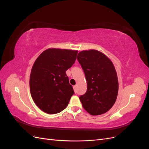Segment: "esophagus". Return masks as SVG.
I'll return each instance as SVG.
<instances>
[{
	"label": "esophagus",
	"mask_w": 149,
	"mask_h": 149,
	"mask_svg": "<svg viewBox=\"0 0 149 149\" xmlns=\"http://www.w3.org/2000/svg\"><path fill=\"white\" fill-rule=\"evenodd\" d=\"M76 86H73V89H74V91H76Z\"/></svg>",
	"instance_id": "esophagus-1"
}]
</instances>
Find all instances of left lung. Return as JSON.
<instances>
[{
    "label": "left lung",
    "mask_w": 149,
    "mask_h": 149,
    "mask_svg": "<svg viewBox=\"0 0 149 149\" xmlns=\"http://www.w3.org/2000/svg\"><path fill=\"white\" fill-rule=\"evenodd\" d=\"M77 59L84 72L87 91L79 97L84 109L92 116L106 113L113 106L119 83L111 60L96 49L80 52Z\"/></svg>",
    "instance_id": "8db88e82"
}]
</instances>
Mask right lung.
I'll return each mask as SVG.
<instances>
[{
  "label": "right lung",
  "instance_id": "add662e5",
  "mask_svg": "<svg viewBox=\"0 0 149 149\" xmlns=\"http://www.w3.org/2000/svg\"><path fill=\"white\" fill-rule=\"evenodd\" d=\"M78 50L49 48L34 62L30 90L35 104L47 114L59 113L74 94L66 71L74 64Z\"/></svg>",
  "mask_w": 149,
  "mask_h": 149
}]
</instances>
